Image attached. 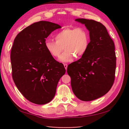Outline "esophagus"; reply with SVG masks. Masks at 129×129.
Instances as JSON below:
<instances>
[{"label":"esophagus","mask_w":129,"mask_h":129,"mask_svg":"<svg viewBox=\"0 0 129 129\" xmlns=\"http://www.w3.org/2000/svg\"><path fill=\"white\" fill-rule=\"evenodd\" d=\"M64 68H65V69H67V67H68V64H64Z\"/></svg>","instance_id":"esophagus-1"}]
</instances>
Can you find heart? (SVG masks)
Listing matches in <instances>:
<instances>
[{"label":"heart","instance_id":"heart-1","mask_svg":"<svg viewBox=\"0 0 129 129\" xmlns=\"http://www.w3.org/2000/svg\"><path fill=\"white\" fill-rule=\"evenodd\" d=\"M55 41L47 39L44 41L46 50L53 57H57L65 49L58 58L62 62L71 61L76 56L81 57L87 50L89 44V33L83 27L66 28L55 35Z\"/></svg>","mask_w":129,"mask_h":129}]
</instances>
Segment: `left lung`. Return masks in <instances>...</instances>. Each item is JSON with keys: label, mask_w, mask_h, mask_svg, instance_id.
Listing matches in <instances>:
<instances>
[{"label": "left lung", "mask_w": 129, "mask_h": 129, "mask_svg": "<svg viewBox=\"0 0 129 129\" xmlns=\"http://www.w3.org/2000/svg\"><path fill=\"white\" fill-rule=\"evenodd\" d=\"M89 31L90 42L85 55L67 67L73 92L82 101L104 96L113 86L116 67L114 44L102 23L77 18Z\"/></svg>", "instance_id": "1"}]
</instances>
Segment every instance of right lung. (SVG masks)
Wrapping results in <instances>:
<instances>
[{
  "label": "right lung",
  "mask_w": 129,
  "mask_h": 129,
  "mask_svg": "<svg viewBox=\"0 0 129 129\" xmlns=\"http://www.w3.org/2000/svg\"><path fill=\"white\" fill-rule=\"evenodd\" d=\"M61 27L41 21L25 28L14 40L11 52L12 78L16 87L30 102L45 104L54 98L65 69L46 50L44 41Z\"/></svg>",
  "instance_id": "right-lung-1"
}]
</instances>
